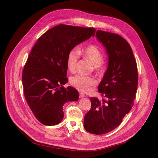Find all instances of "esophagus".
I'll return each mask as SVG.
<instances>
[{"label":"esophagus","mask_w":158,"mask_h":158,"mask_svg":"<svg viewBox=\"0 0 158 158\" xmlns=\"http://www.w3.org/2000/svg\"><path fill=\"white\" fill-rule=\"evenodd\" d=\"M85 96V95L83 93H79V97H80L81 98L84 97Z\"/></svg>","instance_id":"obj_1"}]
</instances>
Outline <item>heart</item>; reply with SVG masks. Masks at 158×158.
<instances>
[{
  "label": "heart",
  "instance_id": "heart-1",
  "mask_svg": "<svg viewBox=\"0 0 158 158\" xmlns=\"http://www.w3.org/2000/svg\"><path fill=\"white\" fill-rule=\"evenodd\" d=\"M80 54L93 64V69L95 71L98 73L102 72L105 66V63L102 60L103 55L101 50L95 45H89L84 48L79 49L75 47L70 50L66 57V65L70 72L76 70ZM70 82L72 86L81 92H87L96 85L97 80L92 76L76 75L70 79Z\"/></svg>",
  "mask_w": 158,
  "mask_h": 158
}]
</instances>
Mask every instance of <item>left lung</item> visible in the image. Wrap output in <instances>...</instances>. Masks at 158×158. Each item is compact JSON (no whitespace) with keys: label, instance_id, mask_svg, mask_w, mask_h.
<instances>
[{"label":"left lung","instance_id":"8db88e82","mask_svg":"<svg viewBox=\"0 0 158 158\" xmlns=\"http://www.w3.org/2000/svg\"><path fill=\"white\" fill-rule=\"evenodd\" d=\"M96 38L106 48L108 66L98 85L104 97H91V109L85 114L84 127L100 135L117 127L133 106L138 86V69L131 46L122 36L97 30Z\"/></svg>","mask_w":158,"mask_h":158}]
</instances>
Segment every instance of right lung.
<instances>
[{"label": "right lung", "mask_w": 158, "mask_h": 158, "mask_svg": "<svg viewBox=\"0 0 158 158\" xmlns=\"http://www.w3.org/2000/svg\"><path fill=\"white\" fill-rule=\"evenodd\" d=\"M95 29L60 24L41 36L29 55L22 72L26 100L36 119L45 126H55L63 117V106L77 101L73 87L64 88L66 57L71 49L92 36Z\"/></svg>", "instance_id": "1"}]
</instances>
